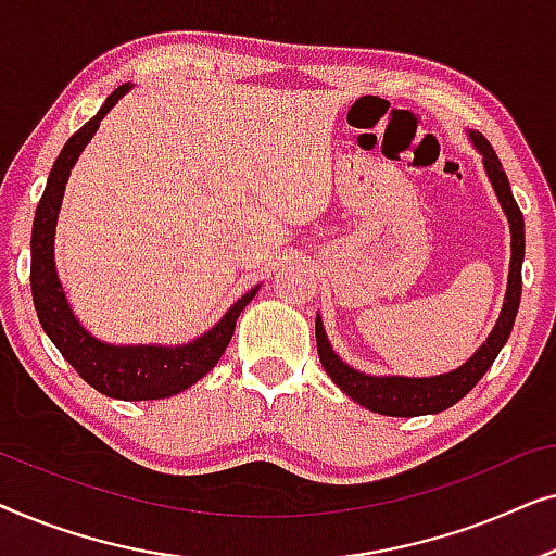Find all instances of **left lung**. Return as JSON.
I'll use <instances>...</instances> for the list:
<instances>
[{
  "label": "left lung",
  "instance_id": "obj_1",
  "mask_svg": "<svg viewBox=\"0 0 556 556\" xmlns=\"http://www.w3.org/2000/svg\"><path fill=\"white\" fill-rule=\"evenodd\" d=\"M470 143L478 149V154L483 156L485 174H489L493 192H496L501 207H504L508 217V227H511V265H508V286H506V299L501 316L489 339L483 341L481 349L470 356L466 364H460L458 369L445 371L438 377H375L364 375V371L349 367L344 359H339V354L333 352V346L326 339L321 316H316V349L318 359L326 375L331 377V382L339 387L341 392H346L354 402H359L362 407L371 409V413L390 415V417H417V415H435L443 409L453 407L455 402L466 397L473 390L485 371L491 369V364L496 362V356L504 344L511 337L516 311H519L521 301V263H523V217L519 204H516L511 194V185L501 166L496 151L489 141L483 139L478 131H470Z\"/></svg>",
  "mask_w": 556,
  "mask_h": 556
}]
</instances>
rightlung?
<instances>
[{"instance_id": "right-lung-1", "label": "right lung", "mask_w": 556, "mask_h": 556, "mask_svg": "<svg viewBox=\"0 0 556 556\" xmlns=\"http://www.w3.org/2000/svg\"><path fill=\"white\" fill-rule=\"evenodd\" d=\"M128 83L118 86L105 98L101 111L78 128L60 151V156L52 164L48 185L37 204L35 223H33V265H29V286H33V301L37 318H40L45 333H48L58 352L65 356V362L86 379V382L105 397L139 402V400H164L172 394H179L192 387L194 382L212 371V367L225 354L235 333V321L242 314V308L253 301L257 293L248 291L238 303H232L230 311L212 326L200 339L189 341L181 346H113L105 341L90 337L83 329V324L75 318L71 303L65 299L63 283L58 278L55 268V225L58 212L63 204L65 185L71 177V169L78 162L80 151L93 139V134L101 126L105 113L118 103V98L128 93Z\"/></svg>"}]
</instances>
